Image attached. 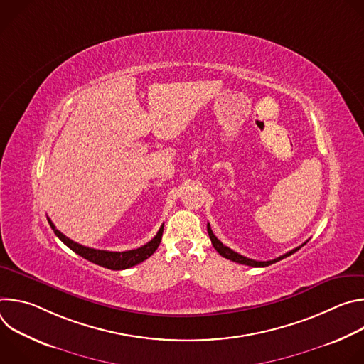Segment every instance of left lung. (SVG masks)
Segmentation results:
<instances>
[{
  "label": "left lung",
  "mask_w": 364,
  "mask_h": 364,
  "mask_svg": "<svg viewBox=\"0 0 364 364\" xmlns=\"http://www.w3.org/2000/svg\"><path fill=\"white\" fill-rule=\"evenodd\" d=\"M207 232H209V236H210V240H212L213 247H215L223 257L230 259V261H233V262H236V264H242V265H247V267H255V268H264V267L272 265V264L281 261V259H284V257H287V256L295 253L298 249H301V246H304V245L308 242V240H306V242L302 243L301 246H298V247H295V249L287 252L285 255H282V256H279V257H277V259H272V261H253V259H249V257H246V256H242L240 253H237V252L232 250L230 247L225 246V245L215 236V233L212 232V228H210L209 223H207Z\"/></svg>",
  "instance_id": "8db88e82"
}]
</instances>
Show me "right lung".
<instances>
[{
	"mask_svg": "<svg viewBox=\"0 0 364 364\" xmlns=\"http://www.w3.org/2000/svg\"><path fill=\"white\" fill-rule=\"evenodd\" d=\"M51 229L56 233V236L68 246L70 247L73 252H76L79 256L87 259L92 264H96L99 267L108 268L112 271H121V269H128L131 267H135L141 262H144L145 259H148L157 247L160 246L161 242V236H163V230H164V225L160 228L159 233L154 236V239H151L148 243H145L141 247L132 249V250H125V252H109V250H100V249H93V247H87L83 245H79L76 242H73L72 239L66 237L62 232H59L56 229V226L51 223V220L47 218Z\"/></svg>",
	"mask_w": 364,
	"mask_h": 364,
	"instance_id": "1",
	"label": "right lung"
}]
</instances>
